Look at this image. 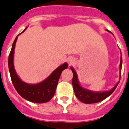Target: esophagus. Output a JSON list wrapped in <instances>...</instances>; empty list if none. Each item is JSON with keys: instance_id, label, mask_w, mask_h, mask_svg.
I'll return each instance as SVG.
<instances>
[{"instance_id": "34e87169", "label": "esophagus", "mask_w": 129, "mask_h": 129, "mask_svg": "<svg viewBox=\"0 0 129 129\" xmlns=\"http://www.w3.org/2000/svg\"><path fill=\"white\" fill-rule=\"evenodd\" d=\"M67 62H68V64H69L70 65H71V64H72L73 63L75 62V60H74V59L72 58H68Z\"/></svg>"}]
</instances>
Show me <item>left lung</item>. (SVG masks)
Listing matches in <instances>:
<instances>
[{"instance_id":"1","label":"left lung","mask_w":129,"mask_h":129,"mask_svg":"<svg viewBox=\"0 0 129 129\" xmlns=\"http://www.w3.org/2000/svg\"><path fill=\"white\" fill-rule=\"evenodd\" d=\"M121 65H122V56H121V60H120V77H121ZM71 70L73 72V78H72V85L73 89L75 91V95L77 97V99L81 101L82 103L85 104H93V103H97L102 101L104 99L107 98L114 92L116 89L119 82L116 83V84L109 91H94L89 89H87L82 87L79 82L78 77L76 72L72 67H70ZM119 77V81H120Z\"/></svg>"}]
</instances>
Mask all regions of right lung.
<instances>
[{"instance_id": "add662e5", "label": "right lung", "mask_w": 129, "mask_h": 129, "mask_svg": "<svg viewBox=\"0 0 129 129\" xmlns=\"http://www.w3.org/2000/svg\"><path fill=\"white\" fill-rule=\"evenodd\" d=\"M26 29L27 27L21 33H22ZM18 36L15 39L14 42L13 43L12 49L8 57V67L13 86L18 94L22 98L27 101L39 104L47 102L53 97L62 72L68 67V64L65 62L58 67L51 73L48 77H47L41 82L38 84H28L23 82L17 75L13 64L15 47Z\"/></svg>"}]
</instances>
